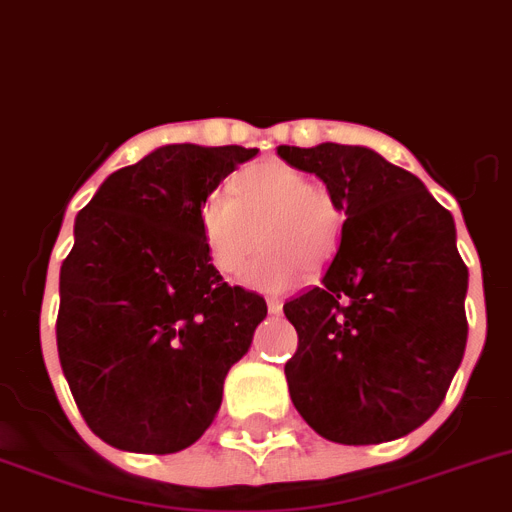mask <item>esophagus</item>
<instances>
[{"instance_id": "34e87169", "label": "esophagus", "mask_w": 512, "mask_h": 512, "mask_svg": "<svg viewBox=\"0 0 512 512\" xmlns=\"http://www.w3.org/2000/svg\"><path fill=\"white\" fill-rule=\"evenodd\" d=\"M266 308H269V313L279 316V313H282V300H279V298H269V300H266Z\"/></svg>"}]
</instances>
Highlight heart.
Masks as SVG:
<instances>
[{"instance_id": "obj_1", "label": "heart", "mask_w": 512, "mask_h": 512, "mask_svg": "<svg viewBox=\"0 0 512 512\" xmlns=\"http://www.w3.org/2000/svg\"><path fill=\"white\" fill-rule=\"evenodd\" d=\"M199 204L204 251L220 274L235 277L266 243L246 282L256 290H285L303 269L323 272L336 256L344 212L326 183L308 181L282 160H261ZM262 235L259 236L258 233Z\"/></svg>"}]
</instances>
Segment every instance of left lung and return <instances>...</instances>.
Segmentation results:
<instances>
[{"label": "left lung", "instance_id": "1", "mask_svg": "<svg viewBox=\"0 0 512 512\" xmlns=\"http://www.w3.org/2000/svg\"><path fill=\"white\" fill-rule=\"evenodd\" d=\"M277 155L316 173L347 217L321 285L285 303L298 331L292 404L331 443L404 438L438 412L469 336L451 212L368 147L282 144Z\"/></svg>", "mask_w": 512, "mask_h": 512}]
</instances>
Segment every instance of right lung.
Returning a JSON list of instances; mask_svg holds the SVG:
<instances>
[{
	"mask_svg": "<svg viewBox=\"0 0 512 512\" xmlns=\"http://www.w3.org/2000/svg\"><path fill=\"white\" fill-rule=\"evenodd\" d=\"M256 147L165 144L116 170L74 220L56 347L87 427L113 448L176 453L202 438L266 300L222 282L199 204Z\"/></svg>",
	"mask_w": 512,
	"mask_h": 512,
	"instance_id": "1",
	"label": "right lung"
}]
</instances>
